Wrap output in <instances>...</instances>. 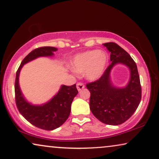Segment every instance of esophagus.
Returning <instances> with one entry per match:
<instances>
[{
  "label": "esophagus",
  "instance_id": "1",
  "mask_svg": "<svg viewBox=\"0 0 159 159\" xmlns=\"http://www.w3.org/2000/svg\"><path fill=\"white\" fill-rule=\"evenodd\" d=\"M84 88V84L81 83V82H78V83L77 84V90H79V91L82 90Z\"/></svg>",
  "mask_w": 159,
  "mask_h": 159
}]
</instances>
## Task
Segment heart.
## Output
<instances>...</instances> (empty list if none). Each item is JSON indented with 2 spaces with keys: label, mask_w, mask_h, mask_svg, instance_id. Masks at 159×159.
<instances>
[{
  "label": "heart",
  "mask_w": 159,
  "mask_h": 159,
  "mask_svg": "<svg viewBox=\"0 0 159 159\" xmlns=\"http://www.w3.org/2000/svg\"><path fill=\"white\" fill-rule=\"evenodd\" d=\"M107 64L108 55L105 51L92 50L76 55L71 67L75 73L84 72L87 79L95 81L103 76Z\"/></svg>",
  "instance_id": "b5f03b06"
}]
</instances>
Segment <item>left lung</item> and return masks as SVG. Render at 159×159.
Segmentation results:
<instances>
[{
    "label": "left lung",
    "instance_id": "1",
    "mask_svg": "<svg viewBox=\"0 0 159 159\" xmlns=\"http://www.w3.org/2000/svg\"><path fill=\"white\" fill-rule=\"evenodd\" d=\"M103 45L111 53V63L99 80L86 84L90 92V108L101 122L119 125L129 119L140 104V77L135 62L127 51L115 43H106ZM119 63L127 66L130 71L129 82L124 88L114 86L110 80L112 67Z\"/></svg>",
    "mask_w": 159,
    "mask_h": 159
}]
</instances>
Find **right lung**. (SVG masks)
Listing matches in <instances>:
<instances>
[{
	"instance_id": "right-lung-1",
	"label": "right lung",
	"mask_w": 159,
	"mask_h": 159,
	"mask_svg": "<svg viewBox=\"0 0 159 159\" xmlns=\"http://www.w3.org/2000/svg\"><path fill=\"white\" fill-rule=\"evenodd\" d=\"M54 47H41L30 52L21 61L15 80V100L20 114L32 125L45 130H53L61 126L70 114L71 105L78 91L76 84L61 85L57 94L47 103L33 105L25 98L19 83V74L24 65L39 57L53 56Z\"/></svg>"
}]
</instances>
